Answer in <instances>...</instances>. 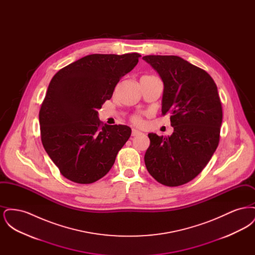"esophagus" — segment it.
Returning <instances> with one entry per match:
<instances>
[{
	"mask_svg": "<svg viewBox=\"0 0 255 255\" xmlns=\"http://www.w3.org/2000/svg\"><path fill=\"white\" fill-rule=\"evenodd\" d=\"M140 133H141L140 131L136 130V129H133V130H132V135H133V136H134V135H138V134H140Z\"/></svg>",
	"mask_w": 255,
	"mask_h": 255,
	"instance_id": "1",
	"label": "esophagus"
}]
</instances>
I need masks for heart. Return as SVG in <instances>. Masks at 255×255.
Here are the masks:
<instances>
[{
	"instance_id": "1",
	"label": "heart",
	"mask_w": 255,
	"mask_h": 255,
	"mask_svg": "<svg viewBox=\"0 0 255 255\" xmlns=\"http://www.w3.org/2000/svg\"><path fill=\"white\" fill-rule=\"evenodd\" d=\"M133 122L134 123H136V124H140L141 123V120L139 119V118H137V117H134L133 119Z\"/></svg>"
}]
</instances>
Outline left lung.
I'll return each instance as SVG.
<instances>
[{"instance_id": "obj_1", "label": "left lung", "mask_w": 255, "mask_h": 255, "mask_svg": "<svg viewBox=\"0 0 255 255\" xmlns=\"http://www.w3.org/2000/svg\"><path fill=\"white\" fill-rule=\"evenodd\" d=\"M142 59L163 83L161 113L171 114L174 132L148 133L146 168L161 184L179 186L193 180L214 154L223 112L217 86L206 71L175 55H147Z\"/></svg>"}]
</instances>
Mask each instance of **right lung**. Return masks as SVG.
<instances>
[{
  "mask_svg": "<svg viewBox=\"0 0 255 255\" xmlns=\"http://www.w3.org/2000/svg\"><path fill=\"white\" fill-rule=\"evenodd\" d=\"M141 55L90 54L61 69L39 113L42 143L68 180L92 183L104 177L129 139L126 125H102L100 109Z\"/></svg>",
  "mask_w": 255,
  "mask_h": 255,
  "instance_id": "obj_1",
  "label": "right lung"
}]
</instances>
